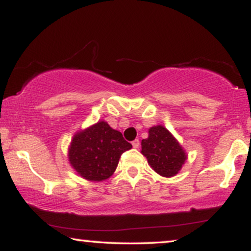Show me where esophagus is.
<instances>
[{"instance_id":"obj_1","label":"esophagus","mask_w":251,"mask_h":251,"mask_svg":"<svg viewBox=\"0 0 251 251\" xmlns=\"http://www.w3.org/2000/svg\"><path fill=\"white\" fill-rule=\"evenodd\" d=\"M139 145H140L139 139H135V140H133V142H132V146L135 147V149H138Z\"/></svg>"}]
</instances>
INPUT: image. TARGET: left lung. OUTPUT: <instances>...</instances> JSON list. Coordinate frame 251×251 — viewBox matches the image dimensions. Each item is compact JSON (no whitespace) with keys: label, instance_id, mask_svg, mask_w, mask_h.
Wrapping results in <instances>:
<instances>
[{"label":"left lung","instance_id":"left-lung-1","mask_svg":"<svg viewBox=\"0 0 251 251\" xmlns=\"http://www.w3.org/2000/svg\"><path fill=\"white\" fill-rule=\"evenodd\" d=\"M142 153L150 166L163 177L175 176L186 160L184 150L162 126L150 129L149 138L142 140Z\"/></svg>","mask_w":251,"mask_h":251}]
</instances>
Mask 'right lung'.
<instances>
[{
  "label": "right lung",
  "instance_id": "add662e5",
  "mask_svg": "<svg viewBox=\"0 0 251 251\" xmlns=\"http://www.w3.org/2000/svg\"><path fill=\"white\" fill-rule=\"evenodd\" d=\"M131 147L121 132L101 121L74 136L68 157L82 177L100 181L112 176L122 153Z\"/></svg>",
  "mask_w": 251,
  "mask_h": 251
}]
</instances>
